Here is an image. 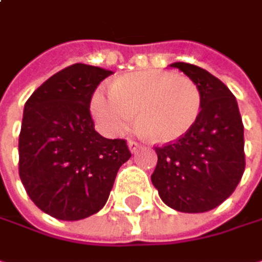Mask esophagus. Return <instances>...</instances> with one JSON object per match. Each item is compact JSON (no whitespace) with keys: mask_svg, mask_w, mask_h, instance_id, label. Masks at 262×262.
<instances>
[{"mask_svg":"<svg viewBox=\"0 0 262 262\" xmlns=\"http://www.w3.org/2000/svg\"><path fill=\"white\" fill-rule=\"evenodd\" d=\"M127 145H129V148H130L132 153H136V151L141 148V144H139V142H136V141H132V139L127 142Z\"/></svg>","mask_w":262,"mask_h":262,"instance_id":"obj_1","label":"esophagus"}]
</instances>
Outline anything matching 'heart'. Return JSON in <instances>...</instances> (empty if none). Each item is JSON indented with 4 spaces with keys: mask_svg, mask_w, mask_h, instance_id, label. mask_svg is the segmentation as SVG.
Here are the masks:
<instances>
[{
    "mask_svg": "<svg viewBox=\"0 0 262 262\" xmlns=\"http://www.w3.org/2000/svg\"><path fill=\"white\" fill-rule=\"evenodd\" d=\"M92 115L111 135L126 132L136 118L142 133L161 144L181 139L197 123L202 92L194 80L170 71H139L121 76L111 89H98Z\"/></svg>",
    "mask_w": 262,
    "mask_h": 262,
    "instance_id": "heart-1",
    "label": "heart"
}]
</instances>
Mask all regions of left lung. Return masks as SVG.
I'll list each match as a JSON object with an SVG mask.
<instances>
[{"label": "left lung", "mask_w": 262, "mask_h": 262, "mask_svg": "<svg viewBox=\"0 0 262 262\" xmlns=\"http://www.w3.org/2000/svg\"><path fill=\"white\" fill-rule=\"evenodd\" d=\"M202 92L197 123L181 139L155 147L158 164L151 182L159 197L181 212H206L223 203L246 167L244 126L234 94L206 70L176 62Z\"/></svg>", "instance_id": "obj_1"}]
</instances>
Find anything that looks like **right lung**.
<instances>
[{"mask_svg":"<svg viewBox=\"0 0 262 262\" xmlns=\"http://www.w3.org/2000/svg\"><path fill=\"white\" fill-rule=\"evenodd\" d=\"M109 70L74 63L43 81L27 100L19 133V178L45 214L86 219L107 202L120 167L129 161L124 139L95 132L89 104Z\"/></svg>","mask_w":262,"mask_h":262,"instance_id":"obj_1","label":"right lung"}]
</instances>
